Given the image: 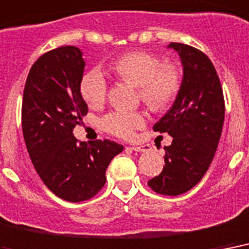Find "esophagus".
Returning <instances> with one entry per match:
<instances>
[{"instance_id":"1","label":"esophagus","mask_w":249,"mask_h":249,"mask_svg":"<svg viewBox=\"0 0 249 249\" xmlns=\"http://www.w3.org/2000/svg\"><path fill=\"white\" fill-rule=\"evenodd\" d=\"M131 149H132V151H135V152H145V151H148V149H149V146L148 145H132L131 146Z\"/></svg>"}]
</instances>
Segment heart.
Wrapping results in <instances>:
<instances>
[{
    "mask_svg": "<svg viewBox=\"0 0 249 249\" xmlns=\"http://www.w3.org/2000/svg\"><path fill=\"white\" fill-rule=\"evenodd\" d=\"M113 70L122 80L139 87L142 101L155 111L170 107L182 86L180 69L148 52H131L119 57ZM80 93L90 107L103 105L107 94V82L103 72L93 69L83 75ZM145 123L146 115L142 111H111L103 119L104 130L121 139H131Z\"/></svg>",
    "mask_w": 249,
    "mask_h": 249,
    "instance_id": "obj_1",
    "label": "heart"
}]
</instances>
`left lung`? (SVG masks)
Returning <instances> with one entry per match:
<instances>
[{"mask_svg":"<svg viewBox=\"0 0 249 249\" xmlns=\"http://www.w3.org/2000/svg\"><path fill=\"white\" fill-rule=\"evenodd\" d=\"M178 52L183 80L174 104L153 126L173 142L165 146V166L148 186L157 194L177 196L197 184L211 166L225 119V98L218 75L207 54L180 42Z\"/></svg>","mask_w":249,"mask_h":249,"instance_id":"obj_1","label":"left lung"}]
</instances>
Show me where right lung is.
Masks as SVG:
<instances>
[{"label":"right lung","instance_id":"right-lung-1","mask_svg":"<svg viewBox=\"0 0 249 249\" xmlns=\"http://www.w3.org/2000/svg\"><path fill=\"white\" fill-rule=\"evenodd\" d=\"M84 65L76 46L46 52L31 67L23 92L22 128L31 161L44 184L71 203L97 195L109 163L123 151L118 142L88 145L72 134L88 113L80 93Z\"/></svg>","mask_w":249,"mask_h":249}]
</instances>
